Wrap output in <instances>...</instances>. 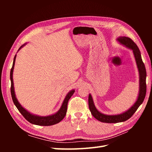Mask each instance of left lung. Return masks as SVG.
Instances as JSON below:
<instances>
[{
    "instance_id": "1",
    "label": "left lung",
    "mask_w": 152,
    "mask_h": 152,
    "mask_svg": "<svg viewBox=\"0 0 152 152\" xmlns=\"http://www.w3.org/2000/svg\"><path fill=\"white\" fill-rule=\"evenodd\" d=\"M116 40L120 44L129 48V50H131L133 51L135 61L137 63L138 73H139V92H138L137 101H135L133 106L121 114L115 115H107L99 112L95 107L91 95L89 94L88 102L90 112H91L93 117L95 118L97 120L103 123H112L113 124V123L123 122L127 120L134 114L138 108L143 102L146 93V70L142 59L140 51L137 44L130 38L126 37H119L116 39Z\"/></svg>"
}]
</instances>
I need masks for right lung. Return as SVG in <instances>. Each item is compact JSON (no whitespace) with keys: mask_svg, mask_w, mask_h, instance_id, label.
I'll list each match as a JSON object with an SVG mask.
<instances>
[{"mask_svg":"<svg viewBox=\"0 0 152 152\" xmlns=\"http://www.w3.org/2000/svg\"><path fill=\"white\" fill-rule=\"evenodd\" d=\"M27 44V43L23 44L22 46L19 48L18 51L20 50L21 48L23 46H25ZM16 56H17V55L15 54V56L14 58V61H13L12 67L10 70L11 95H12L13 102H14L16 108L18 109L19 112L23 115V117L32 124L37 125H42V126H50V125H53L58 124V123H59L64 118V116H65L66 114L68 102H69V99L74 94L75 90L74 89L70 90V91L67 93L66 95L65 96V98H64L63 100V102L62 103V104H61V108H59V110L55 113V114L47 115V116H40V115L32 114V113H31L30 112H28L27 110L23 107L20 103H19V102L18 101V100L17 99V97H16L15 96V93L14 91V80H13V72H14Z\"/></svg>","mask_w":152,"mask_h":152,"instance_id":"1","label":"right lung"}]
</instances>
